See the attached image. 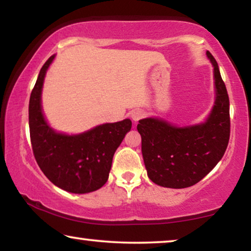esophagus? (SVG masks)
Listing matches in <instances>:
<instances>
[{
  "label": "esophagus",
  "instance_id": "1",
  "mask_svg": "<svg viewBox=\"0 0 251 251\" xmlns=\"http://www.w3.org/2000/svg\"><path fill=\"white\" fill-rule=\"evenodd\" d=\"M144 116V113L143 111H140V109H133V111L130 112V118H131L132 121H139L140 119H142Z\"/></svg>",
  "mask_w": 251,
  "mask_h": 251
}]
</instances>
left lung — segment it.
I'll return each instance as SVG.
<instances>
[{"label": "left lung", "instance_id": "1", "mask_svg": "<svg viewBox=\"0 0 251 251\" xmlns=\"http://www.w3.org/2000/svg\"><path fill=\"white\" fill-rule=\"evenodd\" d=\"M214 67L215 101L204 122L179 126L151 116L139 120L142 153L147 176L159 186H193L214 169L229 139V99L218 64L207 51Z\"/></svg>", "mask_w": 251, "mask_h": 251}]
</instances>
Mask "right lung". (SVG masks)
I'll return each mask as SVG.
<instances>
[{
    "mask_svg": "<svg viewBox=\"0 0 251 251\" xmlns=\"http://www.w3.org/2000/svg\"><path fill=\"white\" fill-rule=\"evenodd\" d=\"M52 54L41 68L30 94L28 121L33 153L48 179L61 190L75 194L97 191L108 179L113 156L131 120L102 123L81 133L68 135L51 128L42 109V89Z\"/></svg>",
    "mask_w": 251,
    "mask_h": 251,
    "instance_id": "obj_1",
    "label": "right lung"
}]
</instances>
